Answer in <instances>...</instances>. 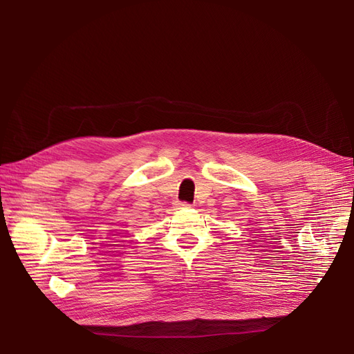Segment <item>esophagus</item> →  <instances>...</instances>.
Returning <instances> with one entry per match:
<instances>
[{
	"label": "esophagus",
	"instance_id": "34e87169",
	"mask_svg": "<svg viewBox=\"0 0 354 354\" xmlns=\"http://www.w3.org/2000/svg\"><path fill=\"white\" fill-rule=\"evenodd\" d=\"M176 207H177V209H189V207H191V204L186 203V201H177Z\"/></svg>",
	"mask_w": 354,
	"mask_h": 354
}]
</instances>
